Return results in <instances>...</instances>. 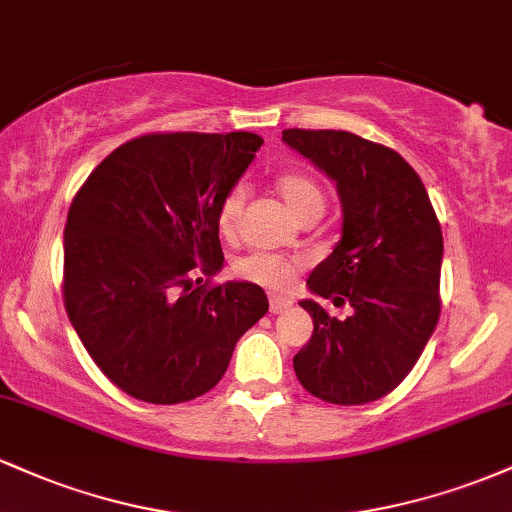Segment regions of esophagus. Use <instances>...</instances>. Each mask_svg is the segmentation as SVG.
<instances>
[{"mask_svg": "<svg viewBox=\"0 0 512 512\" xmlns=\"http://www.w3.org/2000/svg\"><path fill=\"white\" fill-rule=\"evenodd\" d=\"M291 305H293L291 298H284V296H272V298H269V310H272L274 315L286 313V310H289Z\"/></svg>", "mask_w": 512, "mask_h": 512, "instance_id": "esophagus-1", "label": "esophagus"}]
</instances>
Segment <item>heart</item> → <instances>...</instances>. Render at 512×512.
Here are the masks:
<instances>
[{
	"label": "heart",
	"mask_w": 512,
	"mask_h": 512,
	"mask_svg": "<svg viewBox=\"0 0 512 512\" xmlns=\"http://www.w3.org/2000/svg\"><path fill=\"white\" fill-rule=\"evenodd\" d=\"M276 190H279L281 199L289 204L293 214L301 216L310 214V211L325 209V192L317 182L305 173H284L276 178ZM245 204V190L243 187H233L226 197H223L219 207V228L226 236H233L238 228L240 214H243ZM236 272L243 279L252 281V284L267 286V289H289L293 276H296V264L286 262L284 257L272 255V252H252V255L243 257L236 262Z\"/></svg>",
	"instance_id": "b5f03b06"
}]
</instances>
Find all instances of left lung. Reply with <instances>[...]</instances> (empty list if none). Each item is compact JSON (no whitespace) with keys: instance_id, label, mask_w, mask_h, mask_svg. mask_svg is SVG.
I'll use <instances>...</instances> for the list:
<instances>
[{"instance_id":"8db88e82","label":"left lung","mask_w":512,"mask_h":512,"mask_svg":"<svg viewBox=\"0 0 512 512\" xmlns=\"http://www.w3.org/2000/svg\"><path fill=\"white\" fill-rule=\"evenodd\" d=\"M281 142L337 185L342 238L308 276L313 337L293 356L310 395L330 404H368L409 375L438 325L443 233L416 170L397 151L342 129H284Z\"/></svg>"}]
</instances>
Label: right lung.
<instances>
[{
    "label": "right lung",
    "instance_id": "obj_1",
    "mask_svg": "<svg viewBox=\"0 0 512 512\" xmlns=\"http://www.w3.org/2000/svg\"><path fill=\"white\" fill-rule=\"evenodd\" d=\"M260 146L252 132L146 134L117 146L76 192L64 308L96 366L134 399L180 404L209 392L269 310L250 281H195L223 267L219 207Z\"/></svg>",
    "mask_w": 512,
    "mask_h": 512
}]
</instances>
